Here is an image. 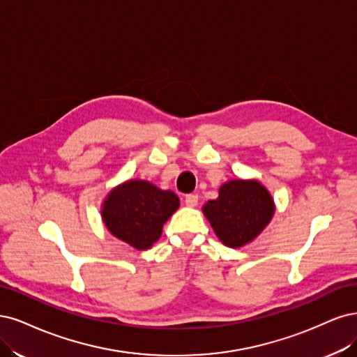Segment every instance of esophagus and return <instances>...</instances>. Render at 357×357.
Masks as SVG:
<instances>
[{"mask_svg": "<svg viewBox=\"0 0 357 357\" xmlns=\"http://www.w3.org/2000/svg\"><path fill=\"white\" fill-rule=\"evenodd\" d=\"M199 203V195L197 194H187L185 195V204L188 208H195Z\"/></svg>", "mask_w": 357, "mask_h": 357, "instance_id": "obj_1", "label": "esophagus"}]
</instances>
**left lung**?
Returning <instances> with one entry per match:
<instances>
[{"label": "left lung", "mask_w": 357, "mask_h": 357, "mask_svg": "<svg viewBox=\"0 0 357 357\" xmlns=\"http://www.w3.org/2000/svg\"><path fill=\"white\" fill-rule=\"evenodd\" d=\"M215 234L228 248H241L261 234L274 215V202L258 181L233 179L203 206Z\"/></svg>", "instance_id": "8db88e82"}]
</instances>
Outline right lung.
I'll return each mask as SVG.
<instances>
[{
    "mask_svg": "<svg viewBox=\"0 0 357 357\" xmlns=\"http://www.w3.org/2000/svg\"><path fill=\"white\" fill-rule=\"evenodd\" d=\"M179 208L174 191L132 179L111 190L102 206V220L112 236L135 249H149L162 236L163 225Z\"/></svg>",
    "mask_w": 357,
    "mask_h": 357,
    "instance_id": "obj_1",
    "label": "right lung"
}]
</instances>
